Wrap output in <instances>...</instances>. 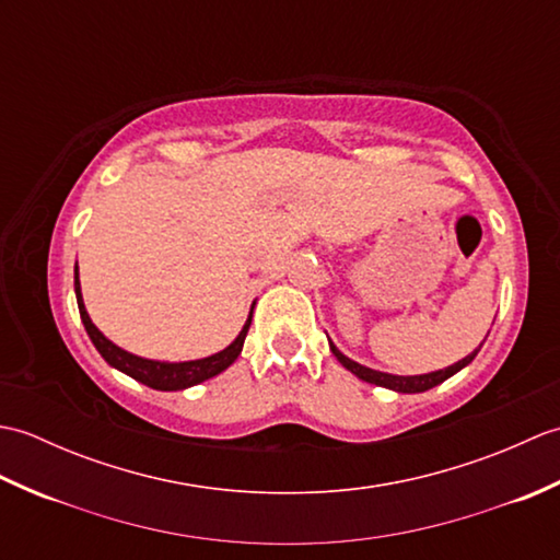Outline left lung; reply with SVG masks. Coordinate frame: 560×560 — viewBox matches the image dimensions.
<instances>
[{
	"label": "left lung",
	"instance_id": "1",
	"mask_svg": "<svg viewBox=\"0 0 560 560\" xmlns=\"http://www.w3.org/2000/svg\"><path fill=\"white\" fill-rule=\"evenodd\" d=\"M329 349H331V353L337 355V361L343 368H347V371H351L355 377H361V380H365V383H371V385H380V387H387V389H395V392H404V395H413V392H425V389H431V387H435L440 383H445L447 377H452L457 371H462L464 365H469L474 361V355L479 353V349L471 351L467 359H462L455 365L445 368V371H435V373H425V375H389V373H380V371H373V368H365L361 363L347 359V355H343L331 341H329Z\"/></svg>",
	"mask_w": 560,
	"mask_h": 560
}]
</instances>
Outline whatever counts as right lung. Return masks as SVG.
<instances>
[{
  "instance_id": "1",
  "label": "right lung",
  "mask_w": 560,
  "mask_h": 560,
  "mask_svg": "<svg viewBox=\"0 0 560 560\" xmlns=\"http://www.w3.org/2000/svg\"><path fill=\"white\" fill-rule=\"evenodd\" d=\"M74 289H77V303H79V313H81V323L86 327L89 337L93 341V347L98 349V353L103 355L105 361H108L117 371L127 373L129 377L139 380V383H144L153 389H161V392H173V389H185V387H192L205 383V380L213 377L223 373L225 368H229L237 355L243 351V343L247 337V329L249 323H253V313H249L247 323L243 327L241 335L235 337V341L231 347H225L223 351L209 355V359H199V361H185V363H161V361H149V359H139V355L129 353L120 347H115L110 339H105L98 327L91 323V317L86 313V307H83V299H81V287H79V267H77V277H74Z\"/></svg>"
}]
</instances>
